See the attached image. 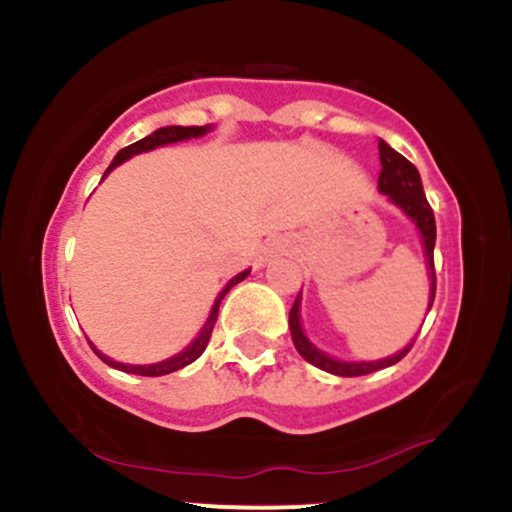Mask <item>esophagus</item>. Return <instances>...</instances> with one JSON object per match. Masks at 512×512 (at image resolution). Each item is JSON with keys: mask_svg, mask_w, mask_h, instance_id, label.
Masks as SVG:
<instances>
[{"mask_svg": "<svg viewBox=\"0 0 512 512\" xmlns=\"http://www.w3.org/2000/svg\"><path fill=\"white\" fill-rule=\"evenodd\" d=\"M286 252H289V245H286V240L272 238L269 243H264V248L260 252V264H269V262L279 260V257L286 255Z\"/></svg>", "mask_w": 512, "mask_h": 512, "instance_id": "esophagus-1", "label": "esophagus"}]
</instances>
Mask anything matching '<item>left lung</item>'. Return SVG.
<instances>
[{
	"label": "left lung",
	"mask_w": 512,
	"mask_h": 512,
	"mask_svg": "<svg viewBox=\"0 0 512 512\" xmlns=\"http://www.w3.org/2000/svg\"><path fill=\"white\" fill-rule=\"evenodd\" d=\"M380 151V178H378V190L387 197V202L395 204V207L402 211L407 219L414 223L416 231H419L421 248H424L426 257V272H428V308L431 310L433 298H436V272H433V248H436V219H433V211L428 207L424 185H421V175L402 154H397L390 144L380 139L378 142ZM301 301H303V289L296 296V303H293L289 313V330L291 339L296 351L301 354L305 361L313 363L315 368L325 370V373L342 375V378H356V375H368L375 373V370L395 366L397 361H402L407 356V351L414 344V339L399 349L397 354L375 358V361H344V358L330 356L327 351H322L320 346H315L308 339V334L303 330L301 322Z\"/></svg>",
	"instance_id": "left-lung-1"
}]
</instances>
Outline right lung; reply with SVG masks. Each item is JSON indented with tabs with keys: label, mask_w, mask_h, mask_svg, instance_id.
I'll list each match as a JSON object with an SVG mask.
<instances>
[{
	"label": "right lung",
	"mask_w": 512,
	"mask_h": 512,
	"mask_svg": "<svg viewBox=\"0 0 512 512\" xmlns=\"http://www.w3.org/2000/svg\"><path fill=\"white\" fill-rule=\"evenodd\" d=\"M211 129H214V125H207V127H180V125H170V127L156 129V132H151L149 137L139 139V142L129 144V146H125V149L117 151V156L113 158V163H110L108 170H105L101 180L108 178L110 170H115L117 166H122V163L129 161V158H132V156L146 154V151H154V149H158V146H168V144L187 142V139L204 137V134H209ZM248 274H250V269H243V272L233 276V279L228 281L226 286H223V289L219 291V296H216L214 305H211L209 317H207V322H204V325H202V330H199L197 337L192 339V342L187 344L185 349L180 351V354H175V356H170V358H163V361H156V363H122V361H115V358L105 356L101 349H96V344H93V342H88V344H91V349L96 351V356L101 358L103 363H108L110 368L125 370V373H132V375H149V378H156V375L175 373V370L190 366L192 361H197V358L204 354V349H207V344H209L211 330H214V325H216V317H219V305H221V301H223V296H226V293L231 291L233 286L240 284V281H243Z\"/></svg>",
	"instance_id": "right-lung-1"
}]
</instances>
